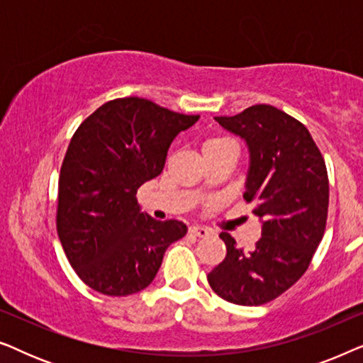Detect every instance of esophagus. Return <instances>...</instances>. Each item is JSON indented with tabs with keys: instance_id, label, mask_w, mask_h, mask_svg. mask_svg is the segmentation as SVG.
Instances as JSON below:
<instances>
[{
	"instance_id": "34e87169",
	"label": "esophagus",
	"mask_w": 363,
	"mask_h": 363,
	"mask_svg": "<svg viewBox=\"0 0 363 363\" xmlns=\"http://www.w3.org/2000/svg\"><path fill=\"white\" fill-rule=\"evenodd\" d=\"M190 233L196 238H206V236L211 235V231L208 230V228H203V226H191Z\"/></svg>"
}]
</instances>
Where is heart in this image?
I'll use <instances>...</instances> for the list:
<instances>
[{
  "mask_svg": "<svg viewBox=\"0 0 363 363\" xmlns=\"http://www.w3.org/2000/svg\"><path fill=\"white\" fill-rule=\"evenodd\" d=\"M223 143H231V140H228L225 137H213V138H208V140L203 143V148L218 147V145H223Z\"/></svg>",
  "mask_w": 363,
  "mask_h": 363,
  "instance_id": "1",
  "label": "heart"
}]
</instances>
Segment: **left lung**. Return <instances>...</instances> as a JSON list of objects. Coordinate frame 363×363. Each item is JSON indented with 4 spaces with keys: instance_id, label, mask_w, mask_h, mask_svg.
Wrapping results in <instances>:
<instances>
[{
    "instance_id": "obj_1",
    "label": "left lung",
    "mask_w": 363,
    "mask_h": 363,
    "mask_svg": "<svg viewBox=\"0 0 363 363\" xmlns=\"http://www.w3.org/2000/svg\"><path fill=\"white\" fill-rule=\"evenodd\" d=\"M215 121L241 137L250 152L242 196L255 201L261 238L245 252L221 233L226 257L208 282L228 302L261 306L299 281L322 241L329 208L325 162L309 130L272 106L257 104Z\"/></svg>"
}]
</instances>
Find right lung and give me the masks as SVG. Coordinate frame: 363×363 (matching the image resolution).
<instances>
[{
  "label": "right lung",
  "instance_id": "add662e5",
  "mask_svg": "<svg viewBox=\"0 0 363 363\" xmlns=\"http://www.w3.org/2000/svg\"><path fill=\"white\" fill-rule=\"evenodd\" d=\"M185 116L140 97L106 102L71 138L61 167L57 235L77 276L106 296L145 289L185 223L157 221L140 210L137 190L158 177Z\"/></svg>",
  "mask_w": 363,
  "mask_h": 363
}]
</instances>
